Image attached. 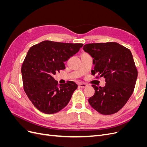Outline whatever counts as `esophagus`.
<instances>
[{
    "instance_id": "34e87169",
    "label": "esophagus",
    "mask_w": 147,
    "mask_h": 147,
    "mask_svg": "<svg viewBox=\"0 0 147 147\" xmlns=\"http://www.w3.org/2000/svg\"><path fill=\"white\" fill-rule=\"evenodd\" d=\"M79 86L80 88H86L87 86V84H85V83H80L79 84Z\"/></svg>"
}]
</instances>
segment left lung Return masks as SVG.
I'll use <instances>...</instances> for the list:
<instances>
[{"label": "left lung", "instance_id": "obj_1", "mask_svg": "<svg viewBox=\"0 0 147 147\" xmlns=\"http://www.w3.org/2000/svg\"><path fill=\"white\" fill-rule=\"evenodd\" d=\"M83 50L94 59L92 75L104 77V87L92 84L94 94L88 99L92 107L102 115L117 113L134 90L138 72L131 51L114 42L86 44Z\"/></svg>", "mask_w": 147, "mask_h": 147}]
</instances>
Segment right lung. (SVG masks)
Returning a JSON list of instances; mask_svg holds the SVG:
<instances>
[{
    "label": "right lung",
    "instance_id": "add662e5",
    "mask_svg": "<svg viewBox=\"0 0 147 147\" xmlns=\"http://www.w3.org/2000/svg\"><path fill=\"white\" fill-rule=\"evenodd\" d=\"M83 45L45 40L30 48L21 67L23 88L39 111L53 114L68 104L78 85L72 81L59 84L53 75L65 69L64 62Z\"/></svg>",
    "mask_w": 147,
    "mask_h": 147
}]
</instances>
